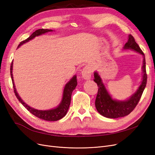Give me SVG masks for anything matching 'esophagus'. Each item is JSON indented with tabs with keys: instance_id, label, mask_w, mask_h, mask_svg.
I'll return each mask as SVG.
<instances>
[{
	"instance_id": "34e87169",
	"label": "esophagus",
	"mask_w": 155,
	"mask_h": 155,
	"mask_svg": "<svg viewBox=\"0 0 155 155\" xmlns=\"http://www.w3.org/2000/svg\"><path fill=\"white\" fill-rule=\"evenodd\" d=\"M91 74H92V71L91 68L87 66L85 67H84L82 72H81V74H82V78L84 79H89L91 78Z\"/></svg>"
}]
</instances>
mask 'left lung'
Instances as JSON below:
<instances>
[{
    "label": "left lung",
    "mask_w": 155,
    "mask_h": 155,
    "mask_svg": "<svg viewBox=\"0 0 155 155\" xmlns=\"http://www.w3.org/2000/svg\"><path fill=\"white\" fill-rule=\"evenodd\" d=\"M131 50L140 54L143 57L142 63V81L137 91L134 94L124 100L114 99L110 94L109 91L102 81L100 75L97 71L94 72V81L98 86V92L95 101L96 108L99 113L108 118H118L124 117L130 114L138 104L142 93L146 86L147 74L145 70V55L138 45L136 43L134 37L129 35L128 41L123 47V50Z\"/></svg>",
    "instance_id": "left-lung-1"
}]
</instances>
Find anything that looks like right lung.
<instances>
[{
	"label": "right lung",
	"mask_w": 155,
	"mask_h": 155,
	"mask_svg": "<svg viewBox=\"0 0 155 155\" xmlns=\"http://www.w3.org/2000/svg\"><path fill=\"white\" fill-rule=\"evenodd\" d=\"M52 30H49V29H39L35 30L33 34L27 38L26 40L21 42L20 44L18 45L17 48H18L21 46L24 45L30 41L34 39L35 37L40 36L43 34H45L46 33L53 31ZM13 61L12 63L11 64V68H10V73H11V77L12 79V83L14 88V92H15V94L17 99L18 100L22 105L26 108L27 110L30 111V112L34 116H37V118L40 119L44 120L46 121H58L60 119L63 118V117L67 114V111L68 110V108L70 104V101H71V95L73 91L76 88L78 82H77V76L76 75H74V76L70 79V81L66 83V85H64L63 92V95H62V99L59 104L54 108H52L51 109L48 110H38L34 109L30 106H29L28 104L22 100V98L20 97L19 94H18L17 89L15 88V83H14V79H13Z\"/></svg>",
	"instance_id": "right-lung-1"
}]
</instances>
